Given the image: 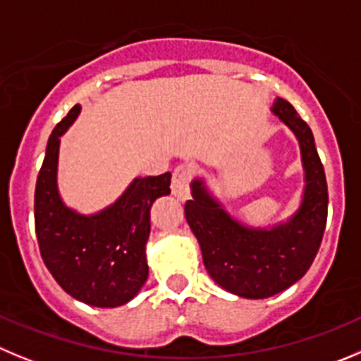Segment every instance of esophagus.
Wrapping results in <instances>:
<instances>
[{"mask_svg":"<svg viewBox=\"0 0 361 361\" xmlns=\"http://www.w3.org/2000/svg\"><path fill=\"white\" fill-rule=\"evenodd\" d=\"M190 178L192 169L188 165H178L174 169L171 190H173V196L180 201H187L190 197Z\"/></svg>","mask_w":361,"mask_h":361,"instance_id":"esophagus-1","label":"esophagus"}]
</instances>
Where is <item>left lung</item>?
<instances>
[{
  "label": "left lung",
  "mask_w": 361,
  "mask_h": 361,
  "mask_svg": "<svg viewBox=\"0 0 361 361\" xmlns=\"http://www.w3.org/2000/svg\"><path fill=\"white\" fill-rule=\"evenodd\" d=\"M271 112L294 133L301 151L305 187L294 214L269 226H249L226 210L203 176L190 181L192 200L185 204L210 278L245 299L271 298L298 283L317 255L328 219V183L312 130L283 97H276Z\"/></svg>",
  "instance_id": "obj_1"
}]
</instances>
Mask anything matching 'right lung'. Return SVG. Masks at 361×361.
Returning a JSON list of instances; mask_svg holds the SVG:
<instances>
[{"label": "right lung", "mask_w": 361, "mask_h": 361, "mask_svg": "<svg viewBox=\"0 0 361 361\" xmlns=\"http://www.w3.org/2000/svg\"><path fill=\"white\" fill-rule=\"evenodd\" d=\"M82 112L74 104L51 131L35 187V233L42 260L60 287L97 308L130 302L146 283V244L154 201L171 194V173L133 178L109 207L80 214L59 190L60 137Z\"/></svg>", "instance_id": "obj_1"}]
</instances>
